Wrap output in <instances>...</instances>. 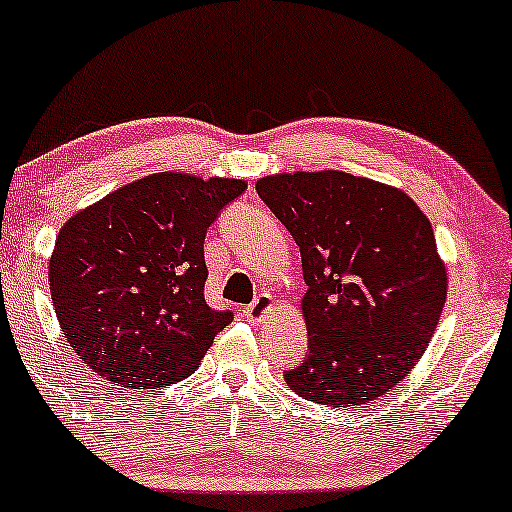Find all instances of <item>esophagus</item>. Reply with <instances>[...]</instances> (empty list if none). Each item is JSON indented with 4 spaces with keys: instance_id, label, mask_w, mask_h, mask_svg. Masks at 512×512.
Returning a JSON list of instances; mask_svg holds the SVG:
<instances>
[{
    "instance_id": "34e87169",
    "label": "esophagus",
    "mask_w": 512,
    "mask_h": 512,
    "mask_svg": "<svg viewBox=\"0 0 512 512\" xmlns=\"http://www.w3.org/2000/svg\"><path fill=\"white\" fill-rule=\"evenodd\" d=\"M272 303H275V300H272L270 293H261L254 303L244 307V317H247L249 321H261L265 317V312L272 307Z\"/></svg>"
}]
</instances>
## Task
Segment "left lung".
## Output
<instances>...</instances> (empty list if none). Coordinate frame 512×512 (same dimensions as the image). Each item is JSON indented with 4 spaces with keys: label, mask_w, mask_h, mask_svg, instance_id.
Masks as SVG:
<instances>
[{
    "label": "left lung",
    "mask_w": 512,
    "mask_h": 512,
    "mask_svg": "<svg viewBox=\"0 0 512 512\" xmlns=\"http://www.w3.org/2000/svg\"><path fill=\"white\" fill-rule=\"evenodd\" d=\"M256 193L303 258L310 352L286 384L328 408L375 401L422 359L443 312L429 219L398 188L338 170L263 177Z\"/></svg>",
    "instance_id": "8db88e82"
}]
</instances>
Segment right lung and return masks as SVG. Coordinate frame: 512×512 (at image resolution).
Segmentation results:
<instances>
[{
	"instance_id": "add662e5",
	"label": "right lung",
	"mask_w": 512,
	"mask_h": 512,
	"mask_svg": "<svg viewBox=\"0 0 512 512\" xmlns=\"http://www.w3.org/2000/svg\"><path fill=\"white\" fill-rule=\"evenodd\" d=\"M244 188L160 172L62 226L48 263L53 307L69 347L97 375L158 389L200 366L233 321L205 300V235Z\"/></svg>"
}]
</instances>
